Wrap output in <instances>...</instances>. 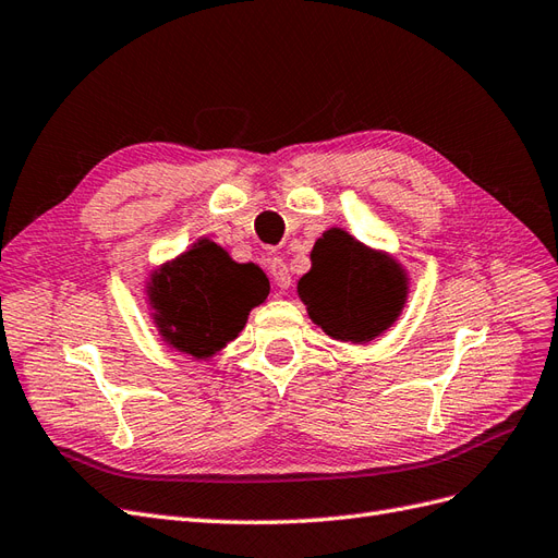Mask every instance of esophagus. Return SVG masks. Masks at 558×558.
I'll use <instances>...</instances> for the list:
<instances>
[{
    "label": "esophagus",
    "instance_id": "34e87169",
    "mask_svg": "<svg viewBox=\"0 0 558 558\" xmlns=\"http://www.w3.org/2000/svg\"><path fill=\"white\" fill-rule=\"evenodd\" d=\"M267 269H269V277H272V281L279 286L281 291H286L291 286V272L289 267H286V263L279 258V256H272L267 260Z\"/></svg>",
    "mask_w": 558,
    "mask_h": 558
}]
</instances>
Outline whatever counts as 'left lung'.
Listing matches in <instances>:
<instances>
[{"instance_id":"obj_1","label":"left lung","mask_w":558,"mask_h":558,"mask_svg":"<svg viewBox=\"0 0 558 558\" xmlns=\"http://www.w3.org/2000/svg\"><path fill=\"white\" fill-rule=\"evenodd\" d=\"M298 293L310 316L335 340L365 342L393 324L408 283L400 267L351 234L330 230L312 253V269Z\"/></svg>"}]
</instances>
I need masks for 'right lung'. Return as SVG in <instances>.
<instances>
[{
    "label": "right lung",
    "instance_id": "add662e5",
    "mask_svg": "<svg viewBox=\"0 0 558 558\" xmlns=\"http://www.w3.org/2000/svg\"><path fill=\"white\" fill-rule=\"evenodd\" d=\"M267 293L269 281L260 267L232 263L209 240L167 265L150 286L160 330L172 347L197 359H209L234 340L248 310Z\"/></svg>",
    "mask_w": 558,
    "mask_h": 558
}]
</instances>
